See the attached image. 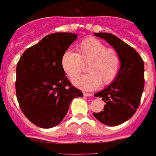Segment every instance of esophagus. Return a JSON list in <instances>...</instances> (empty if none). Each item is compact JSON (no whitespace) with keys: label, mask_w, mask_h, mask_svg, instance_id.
<instances>
[{"label":"esophagus","mask_w":156,"mask_h":156,"mask_svg":"<svg viewBox=\"0 0 156 156\" xmlns=\"http://www.w3.org/2000/svg\"><path fill=\"white\" fill-rule=\"evenodd\" d=\"M83 94H84V97H92V96H93V94H91V93H84Z\"/></svg>","instance_id":"34e87169"}]
</instances>
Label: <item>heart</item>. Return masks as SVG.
Listing matches in <instances>:
<instances>
[{"label": "heart", "instance_id": "1", "mask_svg": "<svg viewBox=\"0 0 156 156\" xmlns=\"http://www.w3.org/2000/svg\"><path fill=\"white\" fill-rule=\"evenodd\" d=\"M78 54L71 50L66 51L61 58V65L71 79L80 73L83 63H88L89 73L76 77L73 84L87 91L98 88L101 84L106 85L115 79L120 68V57L115 50L96 38H88L78 46Z\"/></svg>", "mask_w": 156, "mask_h": 156}]
</instances>
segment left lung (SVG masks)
Returning <instances> with one entry per match:
<instances>
[{"mask_svg": "<svg viewBox=\"0 0 156 156\" xmlns=\"http://www.w3.org/2000/svg\"><path fill=\"white\" fill-rule=\"evenodd\" d=\"M103 38L120 57L121 64L117 76L111 84L95 97L104 101V110L93 113L99 122L107 126L125 122L136 112L144 88V63L139 53L130 46L109 33H94Z\"/></svg>", "mask_w": 156, "mask_h": 156, "instance_id": "obj_1", "label": "left lung"}]
</instances>
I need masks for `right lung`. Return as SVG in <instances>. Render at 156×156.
Listing matches in <instances>:
<instances>
[{
    "mask_svg": "<svg viewBox=\"0 0 156 156\" xmlns=\"http://www.w3.org/2000/svg\"><path fill=\"white\" fill-rule=\"evenodd\" d=\"M77 38L76 34L46 36L22 54L17 64L16 94L24 115L41 128H52L63 121L80 90L66 77L61 58Z\"/></svg>",
    "mask_w": 156,
    "mask_h": 156,
    "instance_id": "obj_1",
    "label": "right lung"
}]
</instances>
